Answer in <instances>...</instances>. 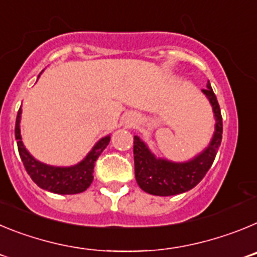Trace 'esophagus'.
I'll return each instance as SVG.
<instances>
[{"label":"esophagus","mask_w":257,"mask_h":257,"mask_svg":"<svg viewBox=\"0 0 257 257\" xmlns=\"http://www.w3.org/2000/svg\"><path fill=\"white\" fill-rule=\"evenodd\" d=\"M134 122H135V119H131V122H130V124H133Z\"/></svg>","instance_id":"1"}]
</instances>
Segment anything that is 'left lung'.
<instances>
[{"label": "left lung", "instance_id": "left-lung-1", "mask_svg": "<svg viewBox=\"0 0 257 257\" xmlns=\"http://www.w3.org/2000/svg\"><path fill=\"white\" fill-rule=\"evenodd\" d=\"M212 106L215 131L210 144L192 160L185 162L156 157L139 136H134V162L136 183L144 192L153 196H175L194 188L212 166L222 139V118L217 99L210 82L202 90Z\"/></svg>", "mask_w": 257, "mask_h": 257}]
</instances>
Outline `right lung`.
<instances>
[{
  "mask_svg": "<svg viewBox=\"0 0 257 257\" xmlns=\"http://www.w3.org/2000/svg\"><path fill=\"white\" fill-rule=\"evenodd\" d=\"M40 77V76H38ZM20 119H22V108L19 109L15 123V139L18 140V149H19L20 158L23 165L31 179L47 192L56 193V194H77L82 193L91 185L94 180V166L97 157L106 148L110 142V135L101 138L87 156L81 162L73 166H51L36 160L32 156L22 142L20 135Z\"/></svg>",
  "mask_w": 257,
  "mask_h": 257,
  "instance_id": "1",
  "label": "right lung"
}]
</instances>
